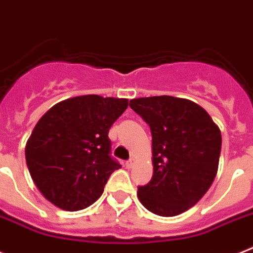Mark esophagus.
I'll return each instance as SVG.
<instances>
[{
  "instance_id": "obj_1",
  "label": "esophagus",
  "mask_w": 253,
  "mask_h": 253,
  "mask_svg": "<svg viewBox=\"0 0 253 253\" xmlns=\"http://www.w3.org/2000/svg\"><path fill=\"white\" fill-rule=\"evenodd\" d=\"M135 163H136V160L133 159V158H131L128 162H126V167H127V168H132V167L135 166Z\"/></svg>"
}]
</instances>
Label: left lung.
<instances>
[{
  "mask_svg": "<svg viewBox=\"0 0 253 253\" xmlns=\"http://www.w3.org/2000/svg\"><path fill=\"white\" fill-rule=\"evenodd\" d=\"M129 107L149 124L153 136V178L137 190L140 203L159 216L182 214L214 182L220 129L203 107L183 98H136Z\"/></svg>",
  "mask_w": 253,
  "mask_h": 253,
  "instance_id": "obj_1",
  "label": "left lung"
}]
</instances>
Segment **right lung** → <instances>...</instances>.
Listing matches in <instances>:
<instances>
[{"instance_id": "1", "label": "right lung", "mask_w": 253, "mask_h": 253, "mask_svg": "<svg viewBox=\"0 0 253 253\" xmlns=\"http://www.w3.org/2000/svg\"><path fill=\"white\" fill-rule=\"evenodd\" d=\"M128 107L125 98L95 94L69 98L42 116L26 141L33 182L49 203L78 211L102 196L121 166L109 155L112 125Z\"/></svg>"}]
</instances>
